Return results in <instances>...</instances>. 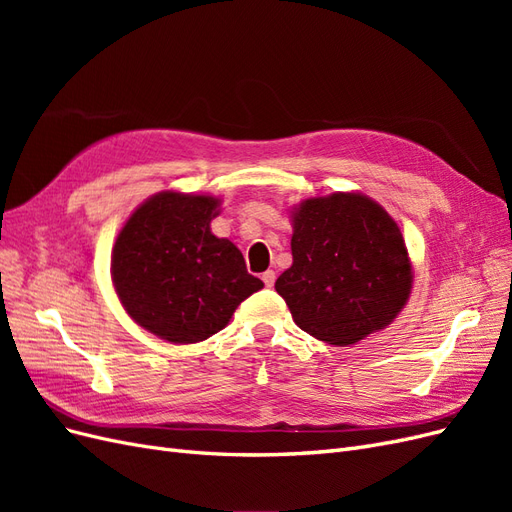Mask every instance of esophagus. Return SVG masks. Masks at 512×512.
<instances>
[{"mask_svg":"<svg viewBox=\"0 0 512 512\" xmlns=\"http://www.w3.org/2000/svg\"><path fill=\"white\" fill-rule=\"evenodd\" d=\"M262 282H265L267 288H271L275 284V271H265V273H262Z\"/></svg>","mask_w":512,"mask_h":512,"instance_id":"esophagus-1","label":"esophagus"}]
</instances>
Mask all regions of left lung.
<instances>
[{
    "label": "left lung",
    "instance_id": "1",
    "mask_svg": "<svg viewBox=\"0 0 512 512\" xmlns=\"http://www.w3.org/2000/svg\"><path fill=\"white\" fill-rule=\"evenodd\" d=\"M292 265L275 282L305 333L350 346L391 324L412 288L399 226L374 200L337 192L292 211Z\"/></svg>",
    "mask_w": 512,
    "mask_h": 512
}]
</instances>
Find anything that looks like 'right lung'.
<instances>
[{"instance_id":"add662e5","label":"right lung","mask_w":512,"mask_h":512,"mask_svg":"<svg viewBox=\"0 0 512 512\" xmlns=\"http://www.w3.org/2000/svg\"><path fill=\"white\" fill-rule=\"evenodd\" d=\"M218 207L213 196L160 192L130 215L115 241L111 273L121 305L166 342H203L265 286L247 273L237 245L211 232Z\"/></svg>"}]
</instances>
